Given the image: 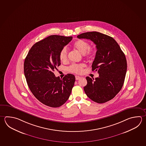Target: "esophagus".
Returning <instances> with one entry per match:
<instances>
[{
	"instance_id": "1",
	"label": "esophagus",
	"mask_w": 146,
	"mask_h": 146,
	"mask_svg": "<svg viewBox=\"0 0 146 146\" xmlns=\"http://www.w3.org/2000/svg\"><path fill=\"white\" fill-rule=\"evenodd\" d=\"M80 77L79 76H77V75L75 76V79H76V80H80Z\"/></svg>"
}]
</instances>
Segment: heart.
I'll return each instance as SVG.
<instances>
[{"label": "heart", "mask_w": 146, "mask_h": 146, "mask_svg": "<svg viewBox=\"0 0 146 146\" xmlns=\"http://www.w3.org/2000/svg\"><path fill=\"white\" fill-rule=\"evenodd\" d=\"M73 46L82 54L84 55L87 58H93L96 55V50L90 48V44L83 40H78L75 42ZM59 59L61 62H66L68 59V52L66 47H63L59 53ZM85 66L84 64H72L69 67V71L72 73L80 74L83 71Z\"/></svg>", "instance_id": "obj_1"}]
</instances>
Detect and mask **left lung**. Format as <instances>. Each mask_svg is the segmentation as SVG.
<instances>
[{
  "label": "left lung",
  "instance_id": "left-lung-1",
  "mask_svg": "<svg viewBox=\"0 0 146 146\" xmlns=\"http://www.w3.org/2000/svg\"><path fill=\"white\" fill-rule=\"evenodd\" d=\"M77 38L90 40L97 49L92 70L98 72L99 76L94 80L86 77L87 84L84 88L85 94L98 103L113 99L121 90L127 73L124 54L114 38L99 32L85 33Z\"/></svg>",
  "mask_w": 146,
  "mask_h": 146
}]
</instances>
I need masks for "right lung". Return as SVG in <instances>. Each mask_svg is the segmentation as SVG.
Wrapping results in <instances>:
<instances>
[{
    "instance_id": "right-lung-1",
    "label": "right lung",
    "mask_w": 146,
    "mask_h": 146,
    "mask_svg": "<svg viewBox=\"0 0 146 146\" xmlns=\"http://www.w3.org/2000/svg\"><path fill=\"white\" fill-rule=\"evenodd\" d=\"M72 40V36L52 35L31 47L24 64L29 88L40 102L51 108H58L69 99L74 85V75L62 79L53 72L60 65L59 53Z\"/></svg>"
}]
</instances>
